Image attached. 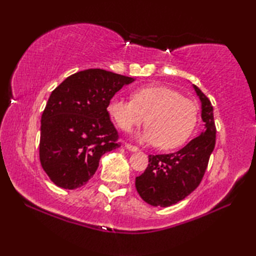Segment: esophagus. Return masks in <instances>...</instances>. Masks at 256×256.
<instances>
[{"mask_svg": "<svg viewBox=\"0 0 256 256\" xmlns=\"http://www.w3.org/2000/svg\"><path fill=\"white\" fill-rule=\"evenodd\" d=\"M125 148H126L130 151H138V148L136 146H133L131 144H125Z\"/></svg>", "mask_w": 256, "mask_h": 256, "instance_id": "34e87169", "label": "esophagus"}]
</instances>
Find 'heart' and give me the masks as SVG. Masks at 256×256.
<instances>
[{
  "label": "heart",
  "instance_id": "heart-1",
  "mask_svg": "<svg viewBox=\"0 0 256 256\" xmlns=\"http://www.w3.org/2000/svg\"><path fill=\"white\" fill-rule=\"evenodd\" d=\"M108 114L124 132L146 123L142 140L170 150L184 144L198 122V106L190 98L164 86H146L132 92V100L115 97Z\"/></svg>",
  "mask_w": 256,
  "mask_h": 256
}]
</instances>
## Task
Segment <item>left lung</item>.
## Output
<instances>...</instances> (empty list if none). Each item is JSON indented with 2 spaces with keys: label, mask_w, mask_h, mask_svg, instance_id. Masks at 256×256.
I'll return each instance as SVG.
<instances>
[{
  "label": "left lung",
  "mask_w": 256,
  "mask_h": 256,
  "mask_svg": "<svg viewBox=\"0 0 256 256\" xmlns=\"http://www.w3.org/2000/svg\"><path fill=\"white\" fill-rule=\"evenodd\" d=\"M202 102V120L206 130L183 149L167 154H150L144 174L136 178L142 200L154 206H170L183 200L200 185L216 146L214 107L196 86Z\"/></svg>",
  "instance_id": "left-lung-1"
}]
</instances>
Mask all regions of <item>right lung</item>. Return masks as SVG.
<instances>
[{
	"label": "right lung",
	"instance_id": "1",
	"mask_svg": "<svg viewBox=\"0 0 256 256\" xmlns=\"http://www.w3.org/2000/svg\"><path fill=\"white\" fill-rule=\"evenodd\" d=\"M132 78L102 68L76 72L52 92L42 115L40 159L58 188L88 183L104 154L120 146L108 104Z\"/></svg>",
	"mask_w": 256,
	"mask_h": 256
}]
</instances>
